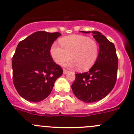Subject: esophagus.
Wrapping results in <instances>:
<instances>
[{"label": "esophagus", "mask_w": 134, "mask_h": 134, "mask_svg": "<svg viewBox=\"0 0 134 134\" xmlns=\"http://www.w3.org/2000/svg\"><path fill=\"white\" fill-rule=\"evenodd\" d=\"M69 72V71H67V70H63V74H64V75H66V74H67Z\"/></svg>", "instance_id": "34e87169"}]
</instances>
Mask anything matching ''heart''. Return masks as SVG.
<instances>
[{"label": "heart", "mask_w": 134, "mask_h": 134, "mask_svg": "<svg viewBox=\"0 0 134 134\" xmlns=\"http://www.w3.org/2000/svg\"><path fill=\"white\" fill-rule=\"evenodd\" d=\"M61 46L54 43L50 48V55L53 60L62 65L69 58L66 64L69 67H78L80 71L89 70L98 58L99 45L96 41L82 35H72L59 40Z\"/></svg>", "instance_id": "heart-1"}]
</instances>
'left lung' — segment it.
Instances as JSON below:
<instances>
[{
	"instance_id": "8db88e82",
	"label": "left lung",
	"mask_w": 134,
	"mask_h": 134,
	"mask_svg": "<svg viewBox=\"0 0 134 134\" xmlns=\"http://www.w3.org/2000/svg\"><path fill=\"white\" fill-rule=\"evenodd\" d=\"M90 33L91 31H81ZM99 44V55L93 67L83 73L75 74L71 88L75 96L85 103L98 102L113 89L116 81L118 58L113 43L99 31H92Z\"/></svg>"
}]
</instances>
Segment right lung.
I'll return each instance as SVG.
<instances>
[{"instance_id":"1","label":"right lung","mask_w":134,"mask_h":134,"mask_svg":"<svg viewBox=\"0 0 134 134\" xmlns=\"http://www.w3.org/2000/svg\"><path fill=\"white\" fill-rule=\"evenodd\" d=\"M61 35L37 31L18 44L12 58L13 82L18 93L27 101L39 102L46 98L63 74L50 52L53 42Z\"/></svg>"}]
</instances>
